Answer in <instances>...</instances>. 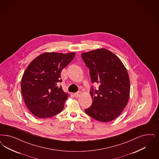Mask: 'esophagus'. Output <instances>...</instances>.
Here are the masks:
<instances>
[{"instance_id":"34e87169","label":"esophagus","mask_w":159,"mask_h":159,"mask_svg":"<svg viewBox=\"0 0 159 159\" xmlns=\"http://www.w3.org/2000/svg\"><path fill=\"white\" fill-rule=\"evenodd\" d=\"M81 94H82V93H81V92H80V91L77 92L76 93H74V96H75L76 98H79V97H80Z\"/></svg>"}]
</instances>
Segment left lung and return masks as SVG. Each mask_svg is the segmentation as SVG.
<instances>
[{
    "label": "left lung",
    "instance_id": "8db88e82",
    "mask_svg": "<svg viewBox=\"0 0 159 159\" xmlns=\"http://www.w3.org/2000/svg\"><path fill=\"white\" fill-rule=\"evenodd\" d=\"M89 69L92 82L99 89L91 88L93 103L86 113L96 120L108 122L120 115L130 95V80L126 67L114 53L106 49L82 53Z\"/></svg>",
    "mask_w": 159,
    "mask_h": 159
}]
</instances>
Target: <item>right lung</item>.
Here are the masks:
<instances>
[{"label":"right lung","mask_w":159,"mask_h":159,"mask_svg":"<svg viewBox=\"0 0 159 159\" xmlns=\"http://www.w3.org/2000/svg\"><path fill=\"white\" fill-rule=\"evenodd\" d=\"M75 56V53H44L31 61L22 79V96L28 109L39 118L60 113L68 98L61 88L60 73Z\"/></svg>","instance_id":"obj_1"}]
</instances>
